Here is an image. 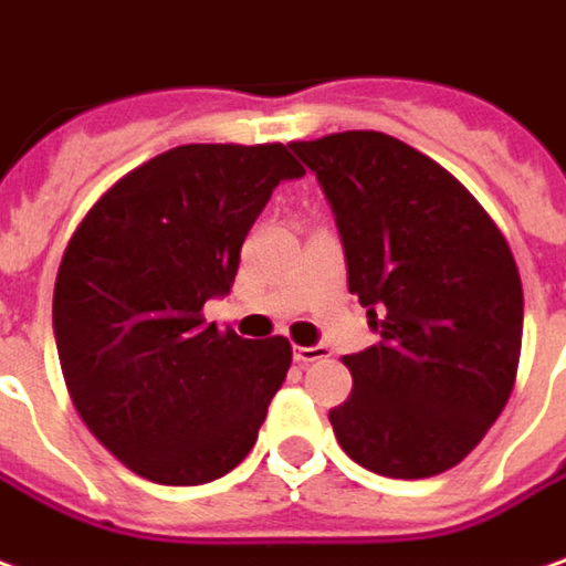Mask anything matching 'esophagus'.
Here are the masks:
<instances>
[{"label": "esophagus", "instance_id": "1", "mask_svg": "<svg viewBox=\"0 0 566 566\" xmlns=\"http://www.w3.org/2000/svg\"><path fill=\"white\" fill-rule=\"evenodd\" d=\"M292 358H295V361H298V364L327 361L329 348H327V345H298V348L292 352Z\"/></svg>", "mask_w": 566, "mask_h": 566}]
</instances>
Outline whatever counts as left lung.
Here are the masks:
<instances>
[{
	"instance_id": "8db88e82",
	"label": "left lung",
	"mask_w": 566,
	"mask_h": 566,
	"mask_svg": "<svg viewBox=\"0 0 566 566\" xmlns=\"http://www.w3.org/2000/svg\"><path fill=\"white\" fill-rule=\"evenodd\" d=\"M327 196L348 292L380 343L345 355L343 451L392 480L464 461L514 389L521 274L499 227L433 158L377 130L290 143Z\"/></svg>"
}]
</instances>
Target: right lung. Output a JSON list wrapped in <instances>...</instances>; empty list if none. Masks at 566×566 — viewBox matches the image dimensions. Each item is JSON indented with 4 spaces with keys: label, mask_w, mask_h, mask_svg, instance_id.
<instances>
[{
    "label": "right lung",
    "mask_w": 566,
    "mask_h": 566,
    "mask_svg": "<svg viewBox=\"0 0 566 566\" xmlns=\"http://www.w3.org/2000/svg\"><path fill=\"white\" fill-rule=\"evenodd\" d=\"M302 174L280 143L177 146L117 180L64 249L52 329L67 392L151 483L202 486L255 446L292 345L221 333L202 305L230 292L271 192Z\"/></svg>",
    "instance_id": "obj_1"
}]
</instances>
